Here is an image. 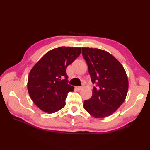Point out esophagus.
<instances>
[{
	"label": "esophagus",
	"mask_w": 150,
	"mask_h": 150,
	"mask_svg": "<svg viewBox=\"0 0 150 150\" xmlns=\"http://www.w3.org/2000/svg\"><path fill=\"white\" fill-rule=\"evenodd\" d=\"M75 88L77 89V90H81V89L82 88V87H81V86H76V87H75Z\"/></svg>",
	"instance_id": "34e87169"
}]
</instances>
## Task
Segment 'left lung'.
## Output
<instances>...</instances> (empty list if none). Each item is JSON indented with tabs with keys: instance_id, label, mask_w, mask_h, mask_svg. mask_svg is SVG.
I'll return each mask as SVG.
<instances>
[{
	"instance_id": "left-lung-1",
	"label": "left lung",
	"mask_w": 150,
	"mask_h": 150,
	"mask_svg": "<svg viewBox=\"0 0 150 150\" xmlns=\"http://www.w3.org/2000/svg\"><path fill=\"white\" fill-rule=\"evenodd\" d=\"M93 88L92 97L84 102V108L95 118L111 115L125 100L128 80L122 64L106 51L82 47Z\"/></svg>"
}]
</instances>
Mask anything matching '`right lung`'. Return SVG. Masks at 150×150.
Wrapping results in <instances>:
<instances>
[{
	"mask_svg": "<svg viewBox=\"0 0 150 150\" xmlns=\"http://www.w3.org/2000/svg\"><path fill=\"white\" fill-rule=\"evenodd\" d=\"M81 53V47H57L46 53L31 69L28 93L41 110L53 113L65 106L67 94L74 89L68 84L66 69Z\"/></svg>",
	"mask_w": 150,
	"mask_h": 150,
	"instance_id": "1",
	"label": "right lung"
}]
</instances>
